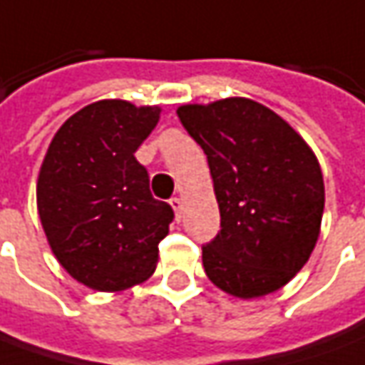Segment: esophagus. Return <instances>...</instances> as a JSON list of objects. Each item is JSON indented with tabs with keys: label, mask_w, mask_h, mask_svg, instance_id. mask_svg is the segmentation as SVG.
<instances>
[{
	"label": "esophagus",
	"mask_w": 365,
	"mask_h": 365,
	"mask_svg": "<svg viewBox=\"0 0 365 365\" xmlns=\"http://www.w3.org/2000/svg\"><path fill=\"white\" fill-rule=\"evenodd\" d=\"M170 205H172L173 212H175V217L180 220V217H182V210H183L182 197H178V195H175V197H172V200H170Z\"/></svg>",
	"instance_id": "esophagus-1"
}]
</instances>
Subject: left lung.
<instances>
[{"label": "left lung", "mask_w": 365, "mask_h": 365, "mask_svg": "<svg viewBox=\"0 0 365 365\" xmlns=\"http://www.w3.org/2000/svg\"><path fill=\"white\" fill-rule=\"evenodd\" d=\"M178 118L207 155L222 215V230L202 247L207 277L244 299L284 287L319 235L326 193L314 151L252 99L190 103Z\"/></svg>", "instance_id": "8db88e82"}]
</instances>
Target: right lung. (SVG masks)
<instances>
[{
    "mask_svg": "<svg viewBox=\"0 0 365 365\" xmlns=\"http://www.w3.org/2000/svg\"><path fill=\"white\" fill-rule=\"evenodd\" d=\"M160 108L101 99L53 135L37 178V212L58 262L98 292H121L155 272L173 210L150 192L135 151Z\"/></svg>",
    "mask_w": 365,
    "mask_h": 365,
    "instance_id": "right-lung-1",
    "label": "right lung"
}]
</instances>
